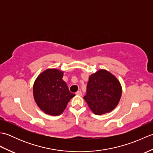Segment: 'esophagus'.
I'll use <instances>...</instances> for the list:
<instances>
[{"mask_svg":"<svg viewBox=\"0 0 153 153\" xmlns=\"http://www.w3.org/2000/svg\"><path fill=\"white\" fill-rule=\"evenodd\" d=\"M76 94L77 95H78V96H82V91H77L76 93Z\"/></svg>","mask_w":153,"mask_h":153,"instance_id":"esophagus-1","label":"esophagus"}]
</instances>
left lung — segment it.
<instances>
[{"mask_svg": "<svg viewBox=\"0 0 153 153\" xmlns=\"http://www.w3.org/2000/svg\"><path fill=\"white\" fill-rule=\"evenodd\" d=\"M122 91V86L116 77L107 70H100L89 76L83 99L94 114L101 115L116 108Z\"/></svg>", "mask_w": 153, "mask_h": 153, "instance_id": "obj_1", "label": "left lung"}]
</instances>
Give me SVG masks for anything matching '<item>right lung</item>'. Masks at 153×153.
Returning a JSON list of instances; mask_svg holds the SVG:
<instances>
[{"instance_id": "add662e5", "label": "right lung", "mask_w": 153, "mask_h": 153, "mask_svg": "<svg viewBox=\"0 0 153 153\" xmlns=\"http://www.w3.org/2000/svg\"><path fill=\"white\" fill-rule=\"evenodd\" d=\"M63 71L56 69H47L34 82V99L42 111L47 114H61L70 100L75 96L63 81Z\"/></svg>"}]
</instances>
